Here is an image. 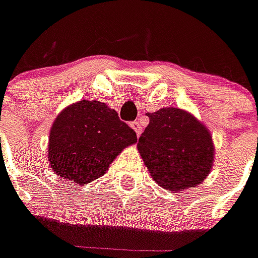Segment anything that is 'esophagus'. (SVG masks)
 Here are the masks:
<instances>
[{
	"instance_id": "1",
	"label": "esophagus",
	"mask_w": 258,
	"mask_h": 258,
	"mask_svg": "<svg viewBox=\"0 0 258 258\" xmlns=\"http://www.w3.org/2000/svg\"><path fill=\"white\" fill-rule=\"evenodd\" d=\"M131 128L134 130V131H136V134H137V136H140V134H142V124H140V122H139V121H134V122H131Z\"/></svg>"
}]
</instances>
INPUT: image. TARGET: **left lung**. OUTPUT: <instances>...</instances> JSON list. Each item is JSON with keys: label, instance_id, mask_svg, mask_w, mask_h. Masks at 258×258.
Masks as SVG:
<instances>
[{"label": "left lung", "instance_id": "left-lung-1", "mask_svg": "<svg viewBox=\"0 0 258 258\" xmlns=\"http://www.w3.org/2000/svg\"><path fill=\"white\" fill-rule=\"evenodd\" d=\"M147 116L150 122L137 147L152 178L172 191L200 184L213 163L209 130L178 108H163Z\"/></svg>", "mask_w": 258, "mask_h": 258}]
</instances>
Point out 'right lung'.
I'll use <instances>...</instances> for the list:
<instances>
[{
  "label": "right lung",
  "mask_w": 258,
  "mask_h": 258,
  "mask_svg": "<svg viewBox=\"0 0 258 258\" xmlns=\"http://www.w3.org/2000/svg\"><path fill=\"white\" fill-rule=\"evenodd\" d=\"M136 142V131L114 109L98 100H80L52 124L49 163L56 175L87 184L105 174L121 150Z\"/></svg>",
  "instance_id": "1"
}]
</instances>
